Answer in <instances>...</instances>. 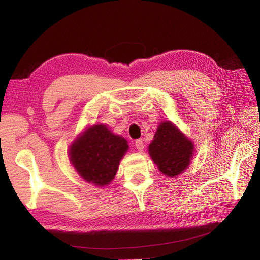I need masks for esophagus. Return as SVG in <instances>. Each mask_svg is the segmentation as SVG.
I'll return each mask as SVG.
<instances>
[{"label":"esophagus","mask_w":260,"mask_h":260,"mask_svg":"<svg viewBox=\"0 0 260 260\" xmlns=\"http://www.w3.org/2000/svg\"><path fill=\"white\" fill-rule=\"evenodd\" d=\"M136 147L139 149V151H142L143 147H144L143 141L141 140V139H138V140H136Z\"/></svg>","instance_id":"1"}]
</instances>
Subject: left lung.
Segmentation results:
<instances>
[{"label": "left lung", "instance_id": "obj_1", "mask_svg": "<svg viewBox=\"0 0 260 260\" xmlns=\"http://www.w3.org/2000/svg\"><path fill=\"white\" fill-rule=\"evenodd\" d=\"M148 152L164 175L175 177L188 166L194 147L174 124L166 121L159 124Z\"/></svg>", "mask_w": 260, "mask_h": 260}]
</instances>
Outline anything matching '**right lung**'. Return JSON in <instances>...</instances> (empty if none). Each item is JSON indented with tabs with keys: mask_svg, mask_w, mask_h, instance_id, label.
I'll use <instances>...</instances> for the list:
<instances>
[{
	"mask_svg": "<svg viewBox=\"0 0 260 260\" xmlns=\"http://www.w3.org/2000/svg\"><path fill=\"white\" fill-rule=\"evenodd\" d=\"M127 141L96 124L70 146V160L85 181L103 186L115 178L120 159L128 151Z\"/></svg>",
	"mask_w": 260,
	"mask_h": 260,
	"instance_id": "right-lung-1",
	"label": "right lung"
}]
</instances>
